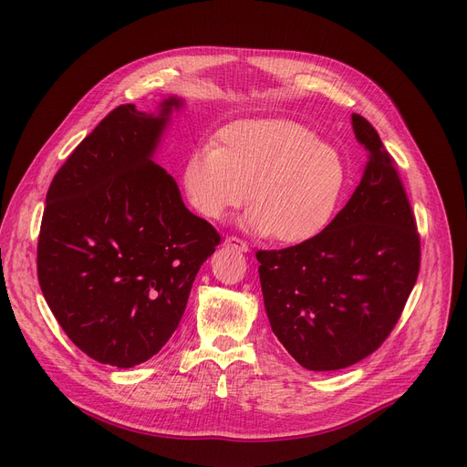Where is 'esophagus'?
I'll list each match as a JSON object with an SVG mask.
<instances>
[{
  "label": "esophagus",
  "mask_w": 467,
  "mask_h": 467,
  "mask_svg": "<svg viewBox=\"0 0 467 467\" xmlns=\"http://www.w3.org/2000/svg\"><path fill=\"white\" fill-rule=\"evenodd\" d=\"M225 246L233 248V250H238V252H248L250 250L248 244L244 242V240H240V238H236V236H227L225 238Z\"/></svg>",
  "instance_id": "esophagus-1"
}]
</instances>
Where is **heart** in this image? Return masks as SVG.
<instances>
[{
  "instance_id": "b5f03b06",
  "label": "heart",
  "mask_w": 467,
  "mask_h": 467,
  "mask_svg": "<svg viewBox=\"0 0 467 467\" xmlns=\"http://www.w3.org/2000/svg\"><path fill=\"white\" fill-rule=\"evenodd\" d=\"M191 206L210 219L250 201L244 225L297 246L322 234L348 187L335 147L285 119L244 120L221 132V147L201 145L183 168Z\"/></svg>"
}]
</instances>
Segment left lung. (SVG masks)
<instances>
[{"label":"left lung","mask_w":467,"mask_h":467,"mask_svg":"<svg viewBox=\"0 0 467 467\" xmlns=\"http://www.w3.org/2000/svg\"><path fill=\"white\" fill-rule=\"evenodd\" d=\"M369 153L347 206L316 238L259 250L273 333L308 371H337L373 354L396 327L419 278L420 236L396 161L367 119L352 113Z\"/></svg>","instance_id":"8db88e82"}]
</instances>
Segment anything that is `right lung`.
Masks as SVG:
<instances>
[{
	"label": "right lung",
	"mask_w": 467,
	"mask_h": 467,
	"mask_svg": "<svg viewBox=\"0 0 467 467\" xmlns=\"http://www.w3.org/2000/svg\"><path fill=\"white\" fill-rule=\"evenodd\" d=\"M122 104L67 157L47 191L37 240L43 297L88 358L129 369L180 326L202 263L221 242L153 162L170 115Z\"/></svg>",
	"instance_id": "add662e5"
}]
</instances>
